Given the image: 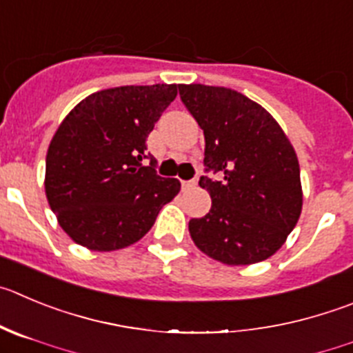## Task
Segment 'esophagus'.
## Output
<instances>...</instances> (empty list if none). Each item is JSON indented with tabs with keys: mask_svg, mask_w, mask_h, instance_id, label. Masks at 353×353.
Wrapping results in <instances>:
<instances>
[{
	"mask_svg": "<svg viewBox=\"0 0 353 353\" xmlns=\"http://www.w3.org/2000/svg\"><path fill=\"white\" fill-rule=\"evenodd\" d=\"M196 184V179H192V181H183V188H192Z\"/></svg>",
	"mask_w": 353,
	"mask_h": 353,
	"instance_id": "1",
	"label": "esophagus"
}]
</instances>
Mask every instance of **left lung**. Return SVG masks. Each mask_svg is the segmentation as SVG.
<instances>
[{"mask_svg": "<svg viewBox=\"0 0 353 353\" xmlns=\"http://www.w3.org/2000/svg\"><path fill=\"white\" fill-rule=\"evenodd\" d=\"M179 95L205 137L207 174L199 184L212 200L190 221L200 251L225 265H252L275 254L301 214L296 151L275 118L240 92L179 85Z\"/></svg>", "mask_w": 353, "mask_h": 353, "instance_id": "obj_1", "label": "left lung"}]
</instances>
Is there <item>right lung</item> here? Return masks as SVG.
<instances>
[{
	"label": "right lung",
	"mask_w": 353,
	"mask_h": 353,
	"mask_svg": "<svg viewBox=\"0 0 353 353\" xmlns=\"http://www.w3.org/2000/svg\"><path fill=\"white\" fill-rule=\"evenodd\" d=\"M177 85L95 92L62 120L47 153L45 193L59 225L90 251L136 243L181 183L157 174L146 139ZM150 163L145 165V160Z\"/></svg>",
	"instance_id": "obj_1"
}]
</instances>
